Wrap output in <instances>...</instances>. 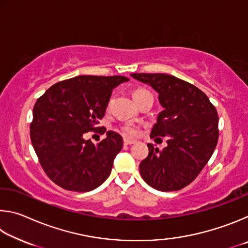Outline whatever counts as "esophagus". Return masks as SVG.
Returning <instances> with one entry per match:
<instances>
[{
	"instance_id": "obj_1",
	"label": "esophagus",
	"mask_w": 248,
	"mask_h": 248,
	"mask_svg": "<svg viewBox=\"0 0 248 248\" xmlns=\"http://www.w3.org/2000/svg\"><path fill=\"white\" fill-rule=\"evenodd\" d=\"M133 143H136V141H134V140L124 139V145H130V144H133Z\"/></svg>"
}]
</instances>
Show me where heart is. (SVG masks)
<instances>
[{"instance_id": "b5f03b06", "label": "heart", "mask_w": 248, "mask_h": 248, "mask_svg": "<svg viewBox=\"0 0 248 248\" xmlns=\"http://www.w3.org/2000/svg\"><path fill=\"white\" fill-rule=\"evenodd\" d=\"M148 96H152V94H151L149 91L143 90V89L137 90L133 93V97H134V99H136L137 103H139L141 99L148 97ZM121 130H123V133L124 134V136H128V137H134V136H137V134H138L137 127H136V125L131 124H124Z\"/></svg>"}]
</instances>
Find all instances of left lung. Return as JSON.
<instances>
[{
    "label": "left lung",
    "mask_w": 248,
    "mask_h": 248,
    "mask_svg": "<svg viewBox=\"0 0 248 248\" xmlns=\"http://www.w3.org/2000/svg\"><path fill=\"white\" fill-rule=\"evenodd\" d=\"M130 75L156 91L164 108L150 137H166L167 146L159 151L148 144L149 155L139 166L142 178L161 191L183 189L194 182L215 152L219 139L217 109L202 91L173 75Z\"/></svg>",
    "instance_id": "obj_1"
}]
</instances>
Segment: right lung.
I'll return each mask as SVG.
<instances>
[{
    "label": "right lung",
    "mask_w": 248,
    "mask_h": 248,
    "mask_svg": "<svg viewBox=\"0 0 248 248\" xmlns=\"http://www.w3.org/2000/svg\"><path fill=\"white\" fill-rule=\"evenodd\" d=\"M127 81L121 75H78L56 83L37 99L31 140L45 173L58 186L91 191L110 175L123 138L107 131L97 144L84 138L86 132L100 129L98 120L105 115L112 90Z\"/></svg>",
    "instance_id": "1"
}]
</instances>
